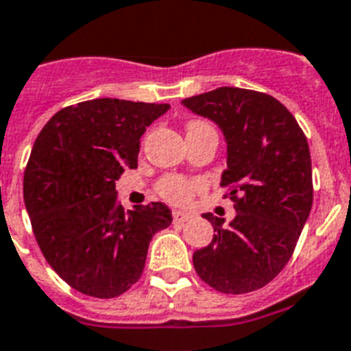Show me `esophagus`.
Wrapping results in <instances>:
<instances>
[{
	"label": "esophagus",
	"mask_w": 351,
	"mask_h": 351,
	"mask_svg": "<svg viewBox=\"0 0 351 351\" xmlns=\"http://www.w3.org/2000/svg\"><path fill=\"white\" fill-rule=\"evenodd\" d=\"M191 217L193 216H191L189 212H180V210L173 212V221H175V223H185V221H189Z\"/></svg>",
	"instance_id": "34e87169"
}]
</instances>
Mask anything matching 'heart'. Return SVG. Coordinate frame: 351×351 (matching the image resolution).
Returning <instances> with one entry per match:
<instances>
[{
    "instance_id": "obj_1",
    "label": "heart",
    "mask_w": 351,
    "mask_h": 351,
    "mask_svg": "<svg viewBox=\"0 0 351 351\" xmlns=\"http://www.w3.org/2000/svg\"><path fill=\"white\" fill-rule=\"evenodd\" d=\"M203 130H214V128L205 121H191L187 125V134H196V132ZM202 187L203 184L199 180H193V178H185V176L178 175L162 176L157 184L158 194L171 203L189 202L193 198V194L202 189Z\"/></svg>"
}]
</instances>
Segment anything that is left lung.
<instances>
[{"label":"left lung","mask_w":351,"mask_h":351,"mask_svg":"<svg viewBox=\"0 0 351 351\" xmlns=\"http://www.w3.org/2000/svg\"><path fill=\"white\" fill-rule=\"evenodd\" d=\"M182 103L214 121L225 135L221 187H228L237 212L228 226L203 214L216 234L194 252V269L219 293L261 289L289 262L311 214L307 137L278 99L257 90L219 87Z\"/></svg>","instance_id":"obj_1"}]
</instances>
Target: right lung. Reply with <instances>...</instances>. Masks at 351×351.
Returning a JSON list of instances; mask_svg holds the SVG:
<instances>
[{"label": "right lung", "mask_w": 351, "mask_h": 351, "mask_svg": "<svg viewBox=\"0 0 351 351\" xmlns=\"http://www.w3.org/2000/svg\"><path fill=\"white\" fill-rule=\"evenodd\" d=\"M167 103L98 98L58 110L25 169L23 194L44 258L94 298H116L143 275L149 241L173 221L160 202L125 210L116 182L137 167L141 137Z\"/></svg>", "instance_id": "add662e5"}]
</instances>
